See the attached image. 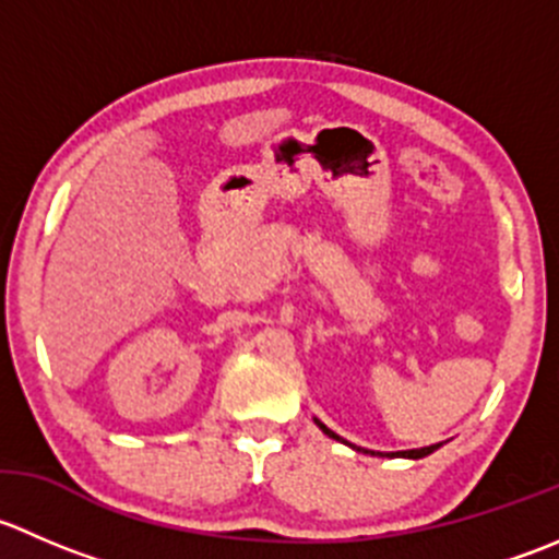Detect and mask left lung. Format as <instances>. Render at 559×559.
<instances>
[{
	"mask_svg": "<svg viewBox=\"0 0 559 559\" xmlns=\"http://www.w3.org/2000/svg\"><path fill=\"white\" fill-rule=\"evenodd\" d=\"M313 424L319 426V429L324 431V435L330 437V440H338V442H344V445H349L352 451H357V453H371V456H388V459H424V456H429V453H435V451H440L442 448V442H437V445H429V448H412V451H393V453H382V451H368V448H357V445H352V442H346L344 437H338L335 435L333 429H328V426L322 424V420H319V417H313Z\"/></svg>",
	"mask_w": 559,
	"mask_h": 559,
	"instance_id": "left-lung-1",
	"label": "left lung"
}]
</instances>
